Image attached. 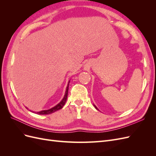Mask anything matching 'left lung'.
I'll use <instances>...</instances> for the list:
<instances>
[{"label": "left lung", "instance_id": "8db88e82", "mask_svg": "<svg viewBox=\"0 0 156 156\" xmlns=\"http://www.w3.org/2000/svg\"><path fill=\"white\" fill-rule=\"evenodd\" d=\"M94 107H95V108H96V109H97V110H98V108H97V107H96V106H95V105H94Z\"/></svg>", "mask_w": 156, "mask_h": 156}]
</instances>
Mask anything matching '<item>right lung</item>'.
<instances>
[{"mask_svg": "<svg viewBox=\"0 0 156 156\" xmlns=\"http://www.w3.org/2000/svg\"><path fill=\"white\" fill-rule=\"evenodd\" d=\"M69 82L70 81H69V82L68 83V86L66 87V92H65V95H64L63 99L62 100V101H61L60 103H58V104L56 105H55V107L50 108V109L44 110V111H39V112H35L37 113V114H38V115H49V114H51V113L55 112V111H57L61 109V108H62L63 107V106L64 105L65 103H66V100H67L68 93V87H69Z\"/></svg>", "mask_w": 156, "mask_h": 156, "instance_id": "obj_1", "label": "right lung"}]
</instances>
